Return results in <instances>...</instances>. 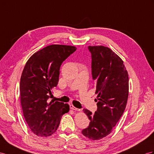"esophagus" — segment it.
Listing matches in <instances>:
<instances>
[{
    "mask_svg": "<svg viewBox=\"0 0 154 154\" xmlns=\"http://www.w3.org/2000/svg\"><path fill=\"white\" fill-rule=\"evenodd\" d=\"M70 107H71V109H72V110H73V111H81V109H77V108H76V107H75L73 105H70Z\"/></svg>",
    "mask_w": 154,
    "mask_h": 154,
    "instance_id": "esophagus-1",
    "label": "esophagus"
}]
</instances>
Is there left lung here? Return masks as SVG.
<instances>
[{
    "instance_id": "left-lung-1",
    "label": "left lung",
    "mask_w": 154,
    "mask_h": 154,
    "mask_svg": "<svg viewBox=\"0 0 154 154\" xmlns=\"http://www.w3.org/2000/svg\"><path fill=\"white\" fill-rule=\"evenodd\" d=\"M92 54V73L96 82L94 114L85 109L90 120L82 131L88 139L97 140L109 135L123 115L129 95V77L124 61L107 47L89 46Z\"/></svg>"
}]
</instances>
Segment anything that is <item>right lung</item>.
Here are the masks:
<instances>
[{"label": "right lung", "mask_w": 154, "mask_h": 154, "mask_svg": "<svg viewBox=\"0 0 154 154\" xmlns=\"http://www.w3.org/2000/svg\"><path fill=\"white\" fill-rule=\"evenodd\" d=\"M75 46L51 45L34 53L21 74V104L26 122L35 135L49 137L57 131L61 118L69 111L68 103L48 102L57 86L62 63L76 51Z\"/></svg>", "instance_id": "add662e5"}]
</instances>
